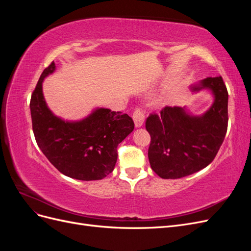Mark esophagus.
<instances>
[{
    "mask_svg": "<svg viewBox=\"0 0 251 251\" xmlns=\"http://www.w3.org/2000/svg\"><path fill=\"white\" fill-rule=\"evenodd\" d=\"M133 120L136 127H140L142 126L143 123H144V114L141 111L140 108H136L134 113H133Z\"/></svg>",
    "mask_w": 251,
    "mask_h": 251,
    "instance_id": "esophagus-1",
    "label": "esophagus"
}]
</instances>
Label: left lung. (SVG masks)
<instances>
[{
	"mask_svg": "<svg viewBox=\"0 0 251 251\" xmlns=\"http://www.w3.org/2000/svg\"><path fill=\"white\" fill-rule=\"evenodd\" d=\"M209 90L211 107L200 116L185 108L165 107L146 121L151 135V168L163 179H178L206 168L222 146L228 124V92L221 76L191 86L193 92Z\"/></svg>",
	"mask_w": 251,
	"mask_h": 251,
	"instance_id": "8db88e82",
	"label": "left lung"
}]
</instances>
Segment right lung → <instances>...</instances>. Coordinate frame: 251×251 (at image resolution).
<instances>
[{"mask_svg":"<svg viewBox=\"0 0 251 251\" xmlns=\"http://www.w3.org/2000/svg\"><path fill=\"white\" fill-rule=\"evenodd\" d=\"M45 69L30 100L32 128L37 146L55 168L73 179L100 180L113 172L117 147L134 130L127 114L97 108L86 118L68 121L55 116L43 94V81L55 71Z\"/></svg>","mask_w":251,"mask_h":251,"instance_id":"add662e5","label":"right lung"}]
</instances>
